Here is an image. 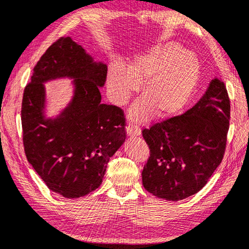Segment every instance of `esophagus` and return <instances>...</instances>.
Instances as JSON below:
<instances>
[{
  "mask_svg": "<svg viewBox=\"0 0 249 249\" xmlns=\"http://www.w3.org/2000/svg\"><path fill=\"white\" fill-rule=\"evenodd\" d=\"M126 134L130 136V137H134V136H139L141 133H140V128L138 127V126L133 125V124H128L127 127H126Z\"/></svg>",
  "mask_w": 249,
  "mask_h": 249,
  "instance_id": "obj_1",
  "label": "esophagus"
}]
</instances>
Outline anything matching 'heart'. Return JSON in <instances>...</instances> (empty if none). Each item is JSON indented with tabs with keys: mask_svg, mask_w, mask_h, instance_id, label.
Masks as SVG:
<instances>
[{
	"mask_svg": "<svg viewBox=\"0 0 249 249\" xmlns=\"http://www.w3.org/2000/svg\"><path fill=\"white\" fill-rule=\"evenodd\" d=\"M201 66L193 53L176 43L159 44L136 55L126 68L110 65L108 89L116 106H124L141 85L142 98L131 107L133 120L144 121L153 115L167 118L181 111L191 99L199 79Z\"/></svg>",
	"mask_w": 249,
	"mask_h": 249,
	"instance_id": "1",
	"label": "heart"
}]
</instances>
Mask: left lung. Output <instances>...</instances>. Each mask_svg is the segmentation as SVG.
Instances as JSON below:
<instances>
[{"label": "left lung", "instance_id": "obj_1", "mask_svg": "<svg viewBox=\"0 0 249 249\" xmlns=\"http://www.w3.org/2000/svg\"><path fill=\"white\" fill-rule=\"evenodd\" d=\"M229 120L227 89L216 76L191 109L144 129L150 148L141 174L144 189L173 202L197 193L221 163Z\"/></svg>", "mask_w": 249, "mask_h": 249}]
</instances>
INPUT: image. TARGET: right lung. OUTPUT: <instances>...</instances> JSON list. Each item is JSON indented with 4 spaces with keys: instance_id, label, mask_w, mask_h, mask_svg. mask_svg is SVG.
Here are the masks:
<instances>
[{
    "instance_id": "right-lung-1",
    "label": "right lung",
    "mask_w": 249,
    "mask_h": 249,
    "mask_svg": "<svg viewBox=\"0 0 249 249\" xmlns=\"http://www.w3.org/2000/svg\"><path fill=\"white\" fill-rule=\"evenodd\" d=\"M33 71L21 107L28 162L53 192L84 196L100 187L107 165L126 138L123 111L101 102L108 67L67 36L48 47ZM60 78L72 80V98L48 118L43 84Z\"/></svg>"
}]
</instances>
